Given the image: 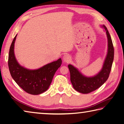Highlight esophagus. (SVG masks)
I'll use <instances>...</instances> for the list:
<instances>
[{
  "label": "esophagus",
  "instance_id": "34e87169",
  "mask_svg": "<svg viewBox=\"0 0 124 124\" xmlns=\"http://www.w3.org/2000/svg\"><path fill=\"white\" fill-rule=\"evenodd\" d=\"M63 61L64 62L68 63L70 61L71 57L70 55L68 54H65L64 55H63Z\"/></svg>",
  "mask_w": 124,
  "mask_h": 124
}]
</instances>
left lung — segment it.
<instances>
[{
  "label": "left lung",
  "mask_w": 124,
  "mask_h": 124,
  "mask_svg": "<svg viewBox=\"0 0 124 124\" xmlns=\"http://www.w3.org/2000/svg\"><path fill=\"white\" fill-rule=\"evenodd\" d=\"M106 32L108 39V50L101 70L92 77L84 75L77 68L68 65L70 73V80L75 90L83 94H87L99 88L109 77L114 58V48L108 30L104 25H101Z\"/></svg>",
  "instance_id": "obj_1"
}]
</instances>
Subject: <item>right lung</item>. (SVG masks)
<instances>
[{
  "label": "right lung",
  "mask_w": 124,
  "mask_h": 124,
  "mask_svg": "<svg viewBox=\"0 0 124 124\" xmlns=\"http://www.w3.org/2000/svg\"><path fill=\"white\" fill-rule=\"evenodd\" d=\"M15 36L10 47L8 64L12 77L17 85L27 93L38 95L46 91L53 80L55 72L62 64L61 58L37 69L30 70L18 63L14 54Z\"/></svg>",
  "instance_id": "right-lung-1"
}]
</instances>
